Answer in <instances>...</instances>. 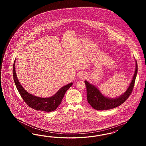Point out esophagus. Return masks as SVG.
<instances>
[{
	"label": "esophagus",
	"mask_w": 146,
	"mask_h": 146,
	"mask_svg": "<svg viewBox=\"0 0 146 146\" xmlns=\"http://www.w3.org/2000/svg\"><path fill=\"white\" fill-rule=\"evenodd\" d=\"M79 78L81 79H84L85 78V75H84V74L83 73H80V74L79 75Z\"/></svg>",
	"instance_id": "esophagus-1"
}]
</instances>
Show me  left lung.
<instances>
[{
  "mask_svg": "<svg viewBox=\"0 0 146 146\" xmlns=\"http://www.w3.org/2000/svg\"><path fill=\"white\" fill-rule=\"evenodd\" d=\"M135 70L132 80L126 92L115 98H109L103 95L97 87L84 81L87 88V97L89 104L97 110H106L113 109L122 104L130 96L134 88L137 73V62L135 60Z\"/></svg>",
  "mask_w": 146,
  "mask_h": 146,
  "instance_id": "left-lung-1",
  "label": "left lung"
}]
</instances>
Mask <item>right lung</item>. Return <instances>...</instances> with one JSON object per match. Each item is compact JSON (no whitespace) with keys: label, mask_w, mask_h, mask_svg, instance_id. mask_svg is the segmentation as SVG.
Listing matches in <instances>:
<instances>
[{"label":"right lung","mask_w":146,"mask_h":146,"mask_svg":"<svg viewBox=\"0 0 146 146\" xmlns=\"http://www.w3.org/2000/svg\"><path fill=\"white\" fill-rule=\"evenodd\" d=\"M15 64V60L14 62L13 67L14 81L19 93L27 104L31 108L37 111L51 112L55 110L58 106L60 104L66 92L72 86L73 83L71 82L63 86L51 97L43 98L36 96L27 92L20 84L16 74Z\"/></svg>","instance_id":"1"}]
</instances>
